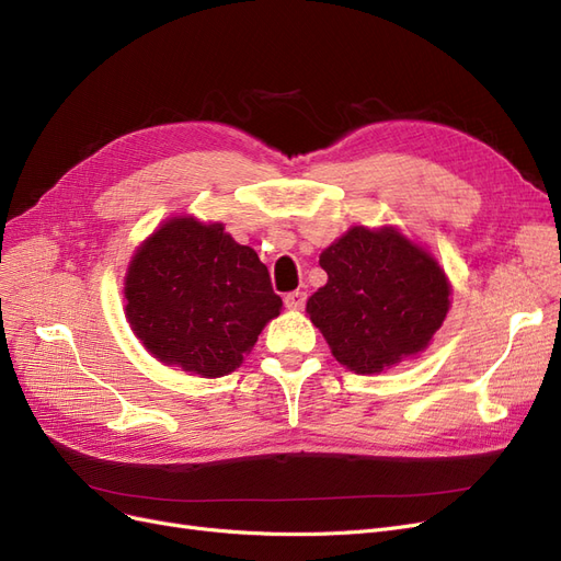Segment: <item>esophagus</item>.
I'll list each match as a JSON object with an SVG mask.
<instances>
[{"label": "esophagus", "instance_id": "esophagus-1", "mask_svg": "<svg viewBox=\"0 0 561 561\" xmlns=\"http://www.w3.org/2000/svg\"><path fill=\"white\" fill-rule=\"evenodd\" d=\"M305 300H307L305 291H291V294L284 296V305L288 307V310H302Z\"/></svg>", "mask_w": 561, "mask_h": 561}]
</instances>
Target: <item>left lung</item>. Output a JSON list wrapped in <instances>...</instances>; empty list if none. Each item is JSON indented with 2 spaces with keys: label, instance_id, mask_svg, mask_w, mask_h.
Instances as JSON below:
<instances>
[{
  "label": "left lung",
  "instance_id": "8db88e82",
  "mask_svg": "<svg viewBox=\"0 0 561 561\" xmlns=\"http://www.w3.org/2000/svg\"><path fill=\"white\" fill-rule=\"evenodd\" d=\"M329 282L307 314L333 356L358 375L382 373L428 347L449 310V282L428 251L391 226L350 228L321 251Z\"/></svg>",
  "mask_w": 561,
  "mask_h": 561
}]
</instances>
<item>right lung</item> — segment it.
Wrapping results in <instances>:
<instances>
[{
    "label": "right lung",
    "instance_id": "add662e5",
    "mask_svg": "<svg viewBox=\"0 0 561 561\" xmlns=\"http://www.w3.org/2000/svg\"><path fill=\"white\" fill-rule=\"evenodd\" d=\"M125 317L158 360L221 377L242 364L282 310L267 267L224 224L170 219L137 249L125 277Z\"/></svg>",
    "mask_w": 561,
    "mask_h": 561
}]
</instances>
